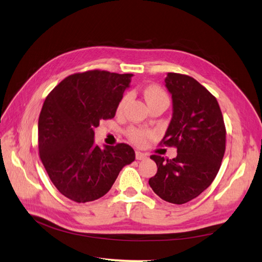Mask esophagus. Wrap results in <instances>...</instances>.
Here are the masks:
<instances>
[{
  "instance_id": "esophagus-1",
  "label": "esophagus",
  "mask_w": 262,
  "mask_h": 262,
  "mask_svg": "<svg viewBox=\"0 0 262 262\" xmlns=\"http://www.w3.org/2000/svg\"><path fill=\"white\" fill-rule=\"evenodd\" d=\"M135 154H136V160H138V161H143V160L147 159V155L142 153V152H140V151H136Z\"/></svg>"
}]
</instances>
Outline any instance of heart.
Masks as SVG:
<instances>
[{"label":"heart","instance_id":"obj_1","mask_svg":"<svg viewBox=\"0 0 262 262\" xmlns=\"http://www.w3.org/2000/svg\"><path fill=\"white\" fill-rule=\"evenodd\" d=\"M144 96H145L147 104L161 102V101L169 102L168 96H166L165 92L158 85L147 86L145 89V91H144ZM128 100H129V96H128V94H125V96L121 98V100L118 103V107H117V113H121V111L124 110ZM127 134H128V137L130 138V141L133 143L137 144V145H143V144L146 141V137L149 135L148 132L142 129V128H135V127L129 128Z\"/></svg>","mask_w":262,"mask_h":262}]
</instances>
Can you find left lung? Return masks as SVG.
Here are the masks:
<instances>
[{"label":"left lung","mask_w":262,"mask_h":262,"mask_svg":"<svg viewBox=\"0 0 262 262\" xmlns=\"http://www.w3.org/2000/svg\"><path fill=\"white\" fill-rule=\"evenodd\" d=\"M165 88L172 98V118L163 144L177 147V157L151 159L157 174L148 180L158 196L181 205L198 197L213 182L225 152L226 130L216 98L188 75L168 73Z\"/></svg>","instance_id":"1"}]
</instances>
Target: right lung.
Instances as JSON below:
<instances>
[{
  "label": "right lung",
  "instance_id": "obj_1",
  "mask_svg": "<svg viewBox=\"0 0 262 262\" xmlns=\"http://www.w3.org/2000/svg\"><path fill=\"white\" fill-rule=\"evenodd\" d=\"M133 74L89 71L70 75L48 94L38 120L41 162L54 186L76 203L104 196L135 160L127 144L94 143L100 120L114 118Z\"/></svg>",
  "mask_w": 262,
  "mask_h": 262
}]
</instances>
